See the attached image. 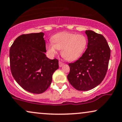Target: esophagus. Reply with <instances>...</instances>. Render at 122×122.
<instances>
[{
	"label": "esophagus",
	"instance_id": "esophagus-1",
	"mask_svg": "<svg viewBox=\"0 0 122 122\" xmlns=\"http://www.w3.org/2000/svg\"><path fill=\"white\" fill-rule=\"evenodd\" d=\"M64 63H63L62 62H61V61H59V66L60 67H62L63 65H64Z\"/></svg>",
	"mask_w": 122,
	"mask_h": 122
}]
</instances>
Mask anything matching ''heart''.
I'll return each mask as SVG.
<instances>
[{
	"label": "heart",
	"mask_w": 122,
	"mask_h": 122,
	"mask_svg": "<svg viewBox=\"0 0 122 122\" xmlns=\"http://www.w3.org/2000/svg\"><path fill=\"white\" fill-rule=\"evenodd\" d=\"M52 43L47 45L51 55H55L57 49H61V55L67 61L78 59L86 51L87 39L85 35L69 32H61L56 34L52 40Z\"/></svg>",
	"instance_id": "obj_1"
}]
</instances>
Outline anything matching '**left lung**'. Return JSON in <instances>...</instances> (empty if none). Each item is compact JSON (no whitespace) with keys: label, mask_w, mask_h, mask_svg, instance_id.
Segmentation results:
<instances>
[{"label":"left lung","mask_w":122,"mask_h":122,"mask_svg":"<svg viewBox=\"0 0 122 122\" xmlns=\"http://www.w3.org/2000/svg\"><path fill=\"white\" fill-rule=\"evenodd\" d=\"M85 33L87 49L78 60L69 64L70 72L67 76L70 84L80 91L91 90L102 82L110 58V48L103 35L90 30Z\"/></svg>","instance_id":"1"}]
</instances>
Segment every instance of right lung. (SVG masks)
<instances>
[{"mask_svg": "<svg viewBox=\"0 0 122 122\" xmlns=\"http://www.w3.org/2000/svg\"><path fill=\"white\" fill-rule=\"evenodd\" d=\"M42 32L19 36L10 50V68L17 83L27 92L41 94L51 84L58 60L46 56Z\"/></svg>", "mask_w": 122, "mask_h": 122, "instance_id": "right-lung-1", "label": "right lung"}]
</instances>
